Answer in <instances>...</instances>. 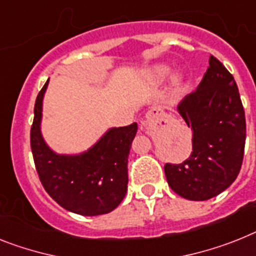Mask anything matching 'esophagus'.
Here are the masks:
<instances>
[{"mask_svg": "<svg viewBox=\"0 0 256 256\" xmlns=\"http://www.w3.org/2000/svg\"><path fill=\"white\" fill-rule=\"evenodd\" d=\"M165 117H166V114H165L164 109L161 108V106H154V108H151L147 113H146V120L144 122H143V124H151L152 122L156 121L158 118L164 120Z\"/></svg>", "mask_w": 256, "mask_h": 256, "instance_id": "34e87169", "label": "esophagus"}]
</instances>
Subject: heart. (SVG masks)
<instances>
[{
  "instance_id": "b5f03b06",
  "label": "heart",
  "mask_w": 256,
  "mask_h": 256,
  "mask_svg": "<svg viewBox=\"0 0 256 256\" xmlns=\"http://www.w3.org/2000/svg\"><path fill=\"white\" fill-rule=\"evenodd\" d=\"M170 74V68L165 65L154 66L151 70V78L156 82H162L168 78V75Z\"/></svg>"
}]
</instances>
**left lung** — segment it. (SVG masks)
<instances>
[{
    "instance_id": "left-lung-1",
    "label": "left lung",
    "mask_w": 256,
    "mask_h": 256,
    "mask_svg": "<svg viewBox=\"0 0 256 256\" xmlns=\"http://www.w3.org/2000/svg\"><path fill=\"white\" fill-rule=\"evenodd\" d=\"M177 109L192 132V151L181 164H165L166 181L184 199L208 200L236 181L244 160L246 118L233 75L210 56L200 84Z\"/></svg>"
}]
</instances>
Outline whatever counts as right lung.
Wrapping results in <instances>:
<instances>
[{
    "label": "right lung",
    "instance_id": "right-lung-1",
    "mask_svg": "<svg viewBox=\"0 0 256 256\" xmlns=\"http://www.w3.org/2000/svg\"><path fill=\"white\" fill-rule=\"evenodd\" d=\"M48 82L38 92L31 126V150L36 172L45 191L61 207L83 216L113 211L128 191V158L136 122L113 128L87 152L57 154L46 146L40 132L42 98Z\"/></svg>",
    "mask_w": 256,
    "mask_h": 256
}]
</instances>
